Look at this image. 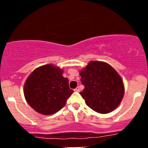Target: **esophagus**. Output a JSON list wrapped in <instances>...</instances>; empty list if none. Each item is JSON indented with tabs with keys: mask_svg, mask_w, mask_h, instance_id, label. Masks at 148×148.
I'll return each mask as SVG.
<instances>
[{
	"mask_svg": "<svg viewBox=\"0 0 148 148\" xmlns=\"http://www.w3.org/2000/svg\"><path fill=\"white\" fill-rule=\"evenodd\" d=\"M74 92H80V89H79V88L78 87V86H77V87L76 88V89H74Z\"/></svg>",
	"mask_w": 148,
	"mask_h": 148,
	"instance_id": "esophagus-1",
	"label": "esophagus"
}]
</instances>
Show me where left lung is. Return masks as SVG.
<instances>
[{
  "mask_svg": "<svg viewBox=\"0 0 148 148\" xmlns=\"http://www.w3.org/2000/svg\"><path fill=\"white\" fill-rule=\"evenodd\" d=\"M84 89L80 95L86 105L100 114L115 110L125 94L120 74L106 62L91 61L79 71Z\"/></svg>",
  "mask_w": 148,
  "mask_h": 148,
  "instance_id": "obj_1",
  "label": "left lung"
}]
</instances>
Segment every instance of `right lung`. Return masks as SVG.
<instances>
[{"mask_svg":"<svg viewBox=\"0 0 148 148\" xmlns=\"http://www.w3.org/2000/svg\"><path fill=\"white\" fill-rule=\"evenodd\" d=\"M63 70L53 64L38 67L28 76L23 93L28 104L35 111L44 115L57 112L65 106L72 95L69 79Z\"/></svg>","mask_w":148,"mask_h":148,"instance_id":"1","label":"right lung"}]
</instances>
